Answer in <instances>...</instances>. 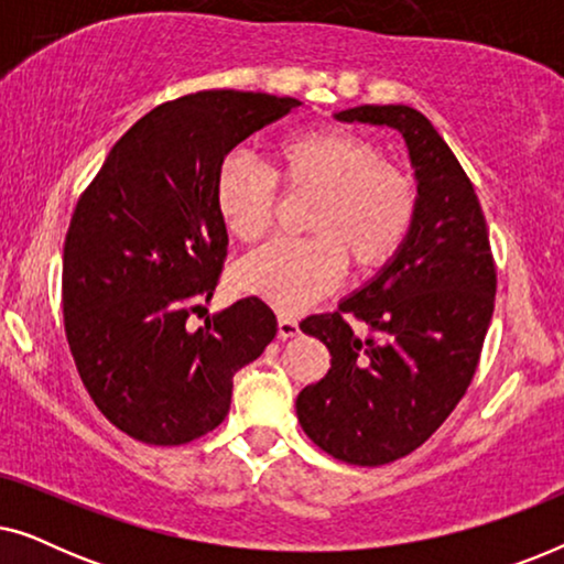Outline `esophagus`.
<instances>
[{
	"instance_id": "esophagus-1",
	"label": "esophagus",
	"mask_w": 564,
	"mask_h": 564,
	"mask_svg": "<svg viewBox=\"0 0 564 564\" xmlns=\"http://www.w3.org/2000/svg\"><path fill=\"white\" fill-rule=\"evenodd\" d=\"M276 334H280V338H295L300 334L297 321L288 318V315H280V318H276Z\"/></svg>"
}]
</instances>
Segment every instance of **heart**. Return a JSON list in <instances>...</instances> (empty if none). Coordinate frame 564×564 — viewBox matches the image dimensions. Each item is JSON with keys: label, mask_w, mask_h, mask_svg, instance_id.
<instances>
[{"label": "heart", "mask_w": 564, "mask_h": 564, "mask_svg": "<svg viewBox=\"0 0 564 564\" xmlns=\"http://www.w3.org/2000/svg\"><path fill=\"white\" fill-rule=\"evenodd\" d=\"M276 176L290 189L313 192V238L274 241L238 267V284L282 313H297L334 288L344 257L372 272L395 257L411 230L415 195L382 151L344 126L303 128L274 145ZM220 220L241 241H259L274 218V174L228 156L215 180Z\"/></svg>", "instance_id": "obj_1"}]
</instances>
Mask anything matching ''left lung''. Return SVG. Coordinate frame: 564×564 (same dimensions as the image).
Segmentation results:
<instances>
[{"instance_id":"1","label":"left lung","mask_w":564,"mask_h":564,"mask_svg":"<svg viewBox=\"0 0 564 564\" xmlns=\"http://www.w3.org/2000/svg\"><path fill=\"white\" fill-rule=\"evenodd\" d=\"M334 118L398 130L419 192L395 257L336 313L300 323L330 351L328 375L297 395L300 426L336 459L377 467L419 449L465 395L490 326L496 267L473 182L429 118L408 105H359ZM346 312L373 336L354 335Z\"/></svg>"}]
</instances>
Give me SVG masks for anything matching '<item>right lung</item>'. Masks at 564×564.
Here are the masks:
<instances>
[{"instance_id":"right-lung-1","label":"right lung","mask_w":564,"mask_h":564,"mask_svg":"<svg viewBox=\"0 0 564 564\" xmlns=\"http://www.w3.org/2000/svg\"><path fill=\"white\" fill-rule=\"evenodd\" d=\"M295 97L210 89L135 122L79 197L64 243V321L76 369L107 421L174 446L226 419L234 375L267 349L276 318L243 297L205 326L228 251L215 203L238 143L295 110Z\"/></svg>"}]
</instances>
